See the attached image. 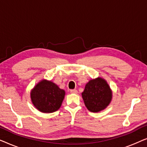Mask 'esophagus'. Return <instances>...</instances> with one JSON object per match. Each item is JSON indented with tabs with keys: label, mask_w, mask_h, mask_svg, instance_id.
Here are the masks:
<instances>
[{
	"label": "esophagus",
	"mask_w": 147,
	"mask_h": 147,
	"mask_svg": "<svg viewBox=\"0 0 147 147\" xmlns=\"http://www.w3.org/2000/svg\"><path fill=\"white\" fill-rule=\"evenodd\" d=\"M70 92L71 94H78V90H70Z\"/></svg>",
	"instance_id": "1"
}]
</instances>
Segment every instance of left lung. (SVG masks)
Segmentation results:
<instances>
[{
	"label": "left lung",
	"instance_id": "1",
	"mask_svg": "<svg viewBox=\"0 0 147 147\" xmlns=\"http://www.w3.org/2000/svg\"><path fill=\"white\" fill-rule=\"evenodd\" d=\"M86 107L92 112L102 111L109 106L112 91L106 80L98 77L90 80L82 93Z\"/></svg>",
	"mask_w": 147,
	"mask_h": 147
}]
</instances>
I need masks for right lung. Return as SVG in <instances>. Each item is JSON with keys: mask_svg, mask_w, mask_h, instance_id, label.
<instances>
[{"mask_svg": "<svg viewBox=\"0 0 147 147\" xmlns=\"http://www.w3.org/2000/svg\"><path fill=\"white\" fill-rule=\"evenodd\" d=\"M65 95V90L45 79L38 82L30 93L34 106L43 113H52L59 110Z\"/></svg>", "mask_w": 147, "mask_h": 147, "instance_id": "1", "label": "right lung"}]
</instances>
